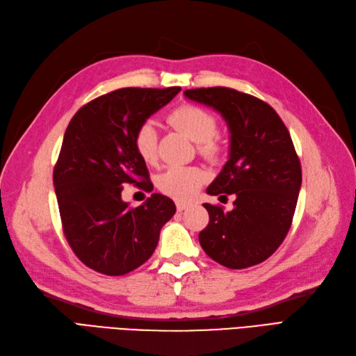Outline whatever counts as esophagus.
Returning <instances> with one entry per match:
<instances>
[{
    "label": "esophagus",
    "instance_id": "34e87169",
    "mask_svg": "<svg viewBox=\"0 0 356 356\" xmlns=\"http://www.w3.org/2000/svg\"><path fill=\"white\" fill-rule=\"evenodd\" d=\"M190 207H191V204L187 203V202H182V200H178V202H177V209H178L179 212L187 209V208H190Z\"/></svg>",
    "mask_w": 356,
    "mask_h": 356
}]
</instances>
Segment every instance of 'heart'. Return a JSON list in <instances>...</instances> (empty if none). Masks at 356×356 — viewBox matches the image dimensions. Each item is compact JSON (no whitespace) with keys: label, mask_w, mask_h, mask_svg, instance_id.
Segmentation results:
<instances>
[{"label":"heart","mask_w":356,"mask_h":356,"mask_svg":"<svg viewBox=\"0 0 356 356\" xmlns=\"http://www.w3.org/2000/svg\"><path fill=\"white\" fill-rule=\"evenodd\" d=\"M168 120L191 141L197 143L203 156L209 159H217L220 156L221 145L215 139L217 120L208 110L197 105L184 104L170 111ZM134 145L138 156L145 163H154L157 159V131L152 122H145L138 127ZM204 181H207V174L199 168L172 166L157 178V187L170 197L186 200L196 195Z\"/></svg>","instance_id":"obj_1"}]
</instances>
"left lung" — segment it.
I'll return each instance as SVG.
<instances>
[{"mask_svg": "<svg viewBox=\"0 0 356 356\" xmlns=\"http://www.w3.org/2000/svg\"><path fill=\"white\" fill-rule=\"evenodd\" d=\"M184 96L220 113L230 132L229 160L207 193L236 200L229 212L203 204L209 224L199 233L200 246L229 268L255 266L284 242L294 217L301 166L288 129L270 105L234 89H191Z\"/></svg>", "mask_w": 356, "mask_h": 356, "instance_id": "1", "label": "left lung"}]
</instances>
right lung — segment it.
<instances>
[{
    "label": "right lung",
    "instance_id": "1",
    "mask_svg": "<svg viewBox=\"0 0 356 356\" xmlns=\"http://www.w3.org/2000/svg\"><path fill=\"white\" fill-rule=\"evenodd\" d=\"M181 88H126L99 96L75 113L53 170L63 233L93 270L122 276L153 255L175 203L153 193L138 208L122 199L126 184L152 191L145 161L134 138L149 115Z\"/></svg>",
    "mask_w": 356,
    "mask_h": 356
}]
</instances>
